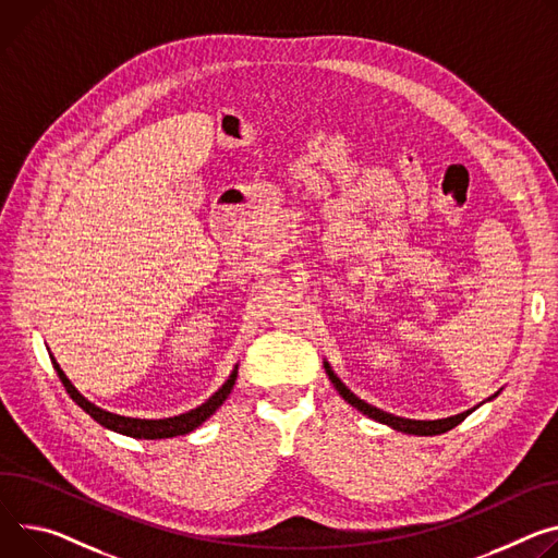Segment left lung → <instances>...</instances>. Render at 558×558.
<instances>
[{"label":"left lung","instance_id":"1","mask_svg":"<svg viewBox=\"0 0 558 558\" xmlns=\"http://www.w3.org/2000/svg\"><path fill=\"white\" fill-rule=\"evenodd\" d=\"M325 372L329 376V380L333 383V387L338 389V393L351 404V408H356L359 412H363L365 416L383 423V425H389L398 432H404V434H414V436H436V434H445L449 429H453L459 423H463L474 410H468L463 414H456V416H449V418H438V421H412V418H400V416H393V414H387L378 408H374V404L361 400L356 393H353L351 389H347V385L333 374V369L329 367V363H325Z\"/></svg>","mask_w":558,"mask_h":558}]
</instances>
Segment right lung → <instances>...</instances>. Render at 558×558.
I'll return each instance as SVG.
<instances>
[{
  "instance_id": "add662e5",
  "label": "right lung",
  "mask_w": 558,
  "mask_h": 558,
  "mask_svg": "<svg viewBox=\"0 0 558 558\" xmlns=\"http://www.w3.org/2000/svg\"><path fill=\"white\" fill-rule=\"evenodd\" d=\"M50 363H53L62 385L66 387L69 396L80 404V408L93 418L97 421L102 427L111 429V432H118V434H124V436H131V438H146V440H158V438H173V436H182V434H189L193 432L195 427H199L202 423H205L209 416H214V412L220 408V404L227 400V396L231 393L233 385H235V378H238V365L233 367L231 376L227 378V383L207 400L202 402L199 408L186 412V414H180V416H173V418H158V421H146V418H129V416H120V414H111L102 408H97V404H93L90 400H86L73 385L71 380L66 378V374L60 369L58 361L50 356Z\"/></svg>"
}]
</instances>
